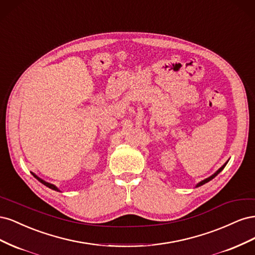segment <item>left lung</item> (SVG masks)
<instances>
[{"mask_svg":"<svg viewBox=\"0 0 255 255\" xmlns=\"http://www.w3.org/2000/svg\"><path fill=\"white\" fill-rule=\"evenodd\" d=\"M229 161V160H228ZM228 161H227V163H225V164H223L219 169H218V170L217 171H216L214 174H212L211 176H208V177H206V179L205 180H203V181H201V182H199L197 185H196V187H199V186H201V185H204L205 183H207V182H210L211 180H213L214 179V177L216 176V175H218L222 170H223V168H225L226 166H227V164H228Z\"/></svg>","mask_w":255,"mask_h":255,"instance_id":"1","label":"left lung"}]
</instances>
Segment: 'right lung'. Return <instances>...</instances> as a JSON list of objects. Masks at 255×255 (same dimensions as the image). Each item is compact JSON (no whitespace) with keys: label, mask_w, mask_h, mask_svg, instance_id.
<instances>
[{"label":"right lung","mask_w":255,"mask_h":255,"mask_svg":"<svg viewBox=\"0 0 255 255\" xmlns=\"http://www.w3.org/2000/svg\"><path fill=\"white\" fill-rule=\"evenodd\" d=\"M32 174L34 175V177H36V179L38 180V181H39L40 183H42L43 185H45V186H47V187H49V188H51V189H53V190H56V191H60L56 186H55V185H53V184H51V183H48V182H45L44 180H42V179H40V177L39 176H38V175H36L35 173H33L32 172Z\"/></svg>","instance_id":"obj_1"}]
</instances>
